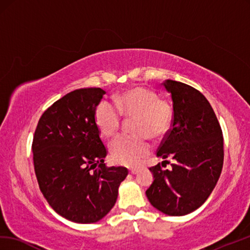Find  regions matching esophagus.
Masks as SVG:
<instances>
[{
    "mask_svg": "<svg viewBox=\"0 0 250 250\" xmlns=\"http://www.w3.org/2000/svg\"><path fill=\"white\" fill-rule=\"evenodd\" d=\"M137 172H138V169H131V170H130L131 175H136Z\"/></svg>",
    "mask_w": 250,
    "mask_h": 250,
    "instance_id": "1",
    "label": "esophagus"
}]
</instances>
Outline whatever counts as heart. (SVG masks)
<instances>
[{"instance_id": "1", "label": "heart", "mask_w": 250, "mask_h": 250, "mask_svg": "<svg viewBox=\"0 0 250 250\" xmlns=\"http://www.w3.org/2000/svg\"><path fill=\"white\" fill-rule=\"evenodd\" d=\"M121 116L135 118L133 133L119 135L109 144L116 163L137 165L151 149L148 137L159 141L167 135L172 124V109L167 101L145 87H134L115 98V104L103 100L95 109V123L101 135L111 137L121 124Z\"/></svg>"}]
</instances>
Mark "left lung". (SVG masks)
<instances>
[{
	"label": "left lung",
	"instance_id": "1",
	"mask_svg": "<svg viewBox=\"0 0 250 250\" xmlns=\"http://www.w3.org/2000/svg\"><path fill=\"white\" fill-rule=\"evenodd\" d=\"M171 95L173 120L161 144L162 166L173 160L171 169L161 164L149 168L153 182L146 190L156 210L166 215L183 216L205 204L218 181L224 163L223 133L211 104L194 87L166 80Z\"/></svg>",
	"mask_w": 250,
	"mask_h": 250
}]
</instances>
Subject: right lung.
Here are the masks:
<instances>
[{
    "label": "right lung",
    "instance_id": "right-lung-1",
    "mask_svg": "<svg viewBox=\"0 0 250 250\" xmlns=\"http://www.w3.org/2000/svg\"><path fill=\"white\" fill-rule=\"evenodd\" d=\"M105 91L81 88L54 102L40 117L33 139L40 190L53 210L78 224H91L112 210L125 167H106V149L95 123Z\"/></svg>",
    "mask_w": 250,
    "mask_h": 250
}]
</instances>
